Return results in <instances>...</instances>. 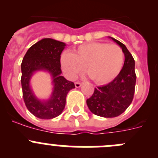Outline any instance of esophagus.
I'll use <instances>...</instances> for the list:
<instances>
[{"mask_svg":"<svg viewBox=\"0 0 158 158\" xmlns=\"http://www.w3.org/2000/svg\"><path fill=\"white\" fill-rule=\"evenodd\" d=\"M81 86V82H75V87L80 88Z\"/></svg>","mask_w":158,"mask_h":158,"instance_id":"34e87169","label":"esophagus"}]
</instances>
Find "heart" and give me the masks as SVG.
I'll use <instances>...</instances> for the list:
<instances>
[{"label": "heart", "mask_w": 158, "mask_h": 158, "mask_svg": "<svg viewBox=\"0 0 158 158\" xmlns=\"http://www.w3.org/2000/svg\"><path fill=\"white\" fill-rule=\"evenodd\" d=\"M124 62L122 48L116 44L90 43L81 45L73 53H64L61 67L67 78L73 80L85 68L89 77L96 84L111 81L120 73Z\"/></svg>", "instance_id": "obj_1"}]
</instances>
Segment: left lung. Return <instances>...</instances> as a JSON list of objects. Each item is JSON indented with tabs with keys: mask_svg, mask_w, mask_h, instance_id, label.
I'll list each match as a JSON object with an SVG mask.
<instances>
[{
	"mask_svg": "<svg viewBox=\"0 0 158 158\" xmlns=\"http://www.w3.org/2000/svg\"><path fill=\"white\" fill-rule=\"evenodd\" d=\"M123 51L125 61L118 76L106 85L95 88L94 93L86 100L89 110L98 116L113 118L118 116L131 104L135 94L136 74L135 59L126 46L112 37Z\"/></svg>",
	"mask_w": 158,
	"mask_h": 158,
	"instance_id": "obj_1",
	"label": "left lung"
}]
</instances>
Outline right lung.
<instances>
[{
  "label": "right lung",
  "instance_id": "obj_1",
  "mask_svg": "<svg viewBox=\"0 0 158 158\" xmlns=\"http://www.w3.org/2000/svg\"><path fill=\"white\" fill-rule=\"evenodd\" d=\"M65 43L53 39H43L31 46L25 54L21 63V85L25 105L37 118L51 119L62 114L66 96L74 83L62 76L61 54ZM37 71H47L52 77L53 91L48 100L37 98L30 85L32 75Z\"/></svg>",
  "mask_w": 158,
  "mask_h": 158
}]
</instances>
